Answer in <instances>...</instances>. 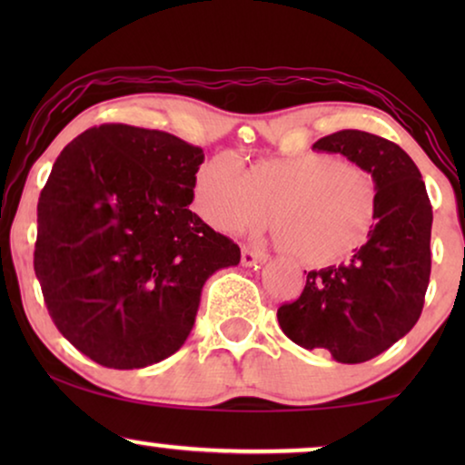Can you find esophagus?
Listing matches in <instances>:
<instances>
[{
  "label": "esophagus",
  "mask_w": 465,
  "mask_h": 465,
  "mask_svg": "<svg viewBox=\"0 0 465 465\" xmlns=\"http://www.w3.org/2000/svg\"><path fill=\"white\" fill-rule=\"evenodd\" d=\"M264 260H266V253L264 252L252 250V247H243V250H241V262H243V266L262 264Z\"/></svg>",
  "instance_id": "1"
}]
</instances>
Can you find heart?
<instances>
[{
  "label": "heart",
  "instance_id": "1",
  "mask_svg": "<svg viewBox=\"0 0 465 465\" xmlns=\"http://www.w3.org/2000/svg\"><path fill=\"white\" fill-rule=\"evenodd\" d=\"M194 207L220 232H243L269 218L275 243L309 266L358 252L374 226L379 188L371 171L323 152L262 158L245 171L215 156L194 177Z\"/></svg>",
  "mask_w": 465,
  "mask_h": 465
}]
</instances>
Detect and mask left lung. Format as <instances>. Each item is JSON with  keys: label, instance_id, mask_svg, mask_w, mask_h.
I'll return each instance as SVG.
<instances>
[{"label": "left lung", "instance_id": "left-lung-1", "mask_svg": "<svg viewBox=\"0 0 465 465\" xmlns=\"http://www.w3.org/2000/svg\"><path fill=\"white\" fill-rule=\"evenodd\" d=\"M313 150L371 171L377 218L349 262L307 272L301 298L282 304L277 320L296 345L360 364L409 334L421 315L431 271V205L417 164L393 142L345 129L322 137Z\"/></svg>", "mask_w": 465, "mask_h": 465}]
</instances>
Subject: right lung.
Wrapping results in <instances>:
<instances>
[{
  "instance_id": "1",
  "label": "right lung",
  "mask_w": 465,
  "mask_h": 465,
  "mask_svg": "<svg viewBox=\"0 0 465 465\" xmlns=\"http://www.w3.org/2000/svg\"><path fill=\"white\" fill-rule=\"evenodd\" d=\"M201 148L101 124L67 143L37 201L35 277L54 326L101 366L156 364L186 342L203 285L241 250L188 209Z\"/></svg>"
}]
</instances>
